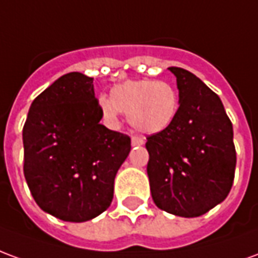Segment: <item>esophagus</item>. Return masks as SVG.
<instances>
[{
	"label": "esophagus",
	"instance_id": "esophagus-1",
	"mask_svg": "<svg viewBox=\"0 0 258 258\" xmlns=\"http://www.w3.org/2000/svg\"><path fill=\"white\" fill-rule=\"evenodd\" d=\"M131 144H133V146L144 145V144H145V140H144L142 137H133V138H131Z\"/></svg>",
	"mask_w": 258,
	"mask_h": 258
}]
</instances>
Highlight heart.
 <instances>
[{
	"instance_id": "b5f03b06",
	"label": "heart",
	"mask_w": 258,
	"mask_h": 258,
	"mask_svg": "<svg viewBox=\"0 0 258 258\" xmlns=\"http://www.w3.org/2000/svg\"><path fill=\"white\" fill-rule=\"evenodd\" d=\"M99 106L109 121H116L120 112L128 114L130 123L148 134L168 128L178 112V94L166 81L151 79L127 80L114 85L110 98L102 96Z\"/></svg>"
}]
</instances>
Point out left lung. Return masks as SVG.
<instances>
[{
    "label": "left lung",
    "mask_w": 258,
    "mask_h": 258,
    "mask_svg": "<svg viewBox=\"0 0 258 258\" xmlns=\"http://www.w3.org/2000/svg\"><path fill=\"white\" fill-rule=\"evenodd\" d=\"M168 70L177 77L179 107L168 128L146 137L152 198L174 216L199 217L232 188V123L220 96L199 77L181 68Z\"/></svg>",
    "instance_id": "obj_1"
}]
</instances>
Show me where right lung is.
<instances>
[{
	"instance_id": "add662e5",
	"label": "right lung",
	"mask_w": 258,
	"mask_h": 258,
	"mask_svg": "<svg viewBox=\"0 0 258 258\" xmlns=\"http://www.w3.org/2000/svg\"><path fill=\"white\" fill-rule=\"evenodd\" d=\"M92 77L68 73L33 101L23 125V173L42 210L83 222L110 206L128 135L101 124Z\"/></svg>"
}]
</instances>
